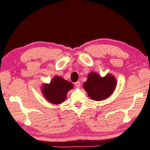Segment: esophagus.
I'll return each mask as SVG.
<instances>
[{"label": "esophagus", "mask_w": 150, "mask_h": 150, "mask_svg": "<svg viewBox=\"0 0 150 150\" xmlns=\"http://www.w3.org/2000/svg\"><path fill=\"white\" fill-rule=\"evenodd\" d=\"M75 85L76 87H77V88H79V87L81 86V82L80 81H77V82H76L75 83Z\"/></svg>", "instance_id": "esophagus-1"}]
</instances>
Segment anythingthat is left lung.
<instances>
[{
    "instance_id": "8db88e82",
    "label": "left lung",
    "mask_w": 150,
    "mask_h": 150,
    "mask_svg": "<svg viewBox=\"0 0 150 150\" xmlns=\"http://www.w3.org/2000/svg\"><path fill=\"white\" fill-rule=\"evenodd\" d=\"M116 86V80L111 75L103 78L96 73H90L83 87L92 100L96 101L107 98L113 93Z\"/></svg>"
}]
</instances>
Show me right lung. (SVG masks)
Listing matches in <instances>:
<instances>
[{"label":"right lung","instance_id":"add662e5","mask_svg":"<svg viewBox=\"0 0 150 150\" xmlns=\"http://www.w3.org/2000/svg\"><path fill=\"white\" fill-rule=\"evenodd\" d=\"M73 88V84L58 76L54 77L49 84H45L42 92L50 103L59 104L66 98L67 92Z\"/></svg>","mask_w":150,"mask_h":150}]
</instances>
